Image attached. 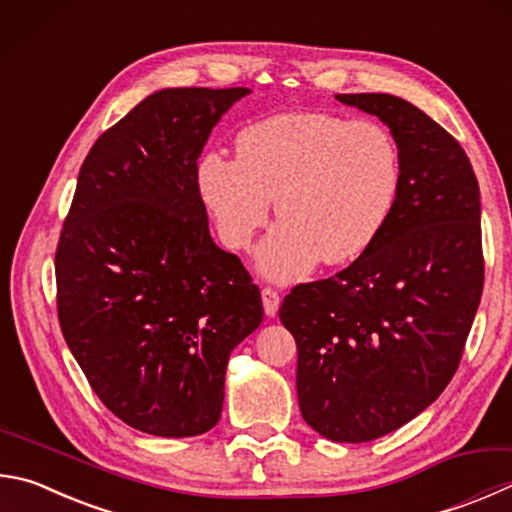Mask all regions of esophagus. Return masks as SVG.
Segmentation results:
<instances>
[{
    "mask_svg": "<svg viewBox=\"0 0 512 512\" xmlns=\"http://www.w3.org/2000/svg\"><path fill=\"white\" fill-rule=\"evenodd\" d=\"M262 302H264V311L266 315H277V309H280V293L273 291V288L264 286L262 288Z\"/></svg>",
    "mask_w": 512,
    "mask_h": 512,
    "instance_id": "obj_1",
    "label": "esophagus"
}]
</instances>
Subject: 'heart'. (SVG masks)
<instances>
[{"mask_svg": "<svg viewBox=\"0 0 512 512\" xmlns=\"http://www.w3.org/2000/svg\"><path fill=\"white\" fill-rule=\"evenodd\" d=\"M237 156L203 154L201 199L219 237L253 244L277 199L282 221L257 248L268 280L297 282L320 264H347L376 244L401 190V156L385 127L327 111H288L237 134Z\"/></svg>", "mask_w": 512, "mask_h": 512, "instance_id": "obj_1", "label": "heart"}]
</instances>
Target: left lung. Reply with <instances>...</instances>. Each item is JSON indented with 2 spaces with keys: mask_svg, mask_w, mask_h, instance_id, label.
Instances as JSON below:
<instances>
[{
  "mask_svg": "<svg viewBox=\"0 0 512 512\" xmlns=\"http://www.w3.org/2000/svg\"><path fill=\"white\" fill-rule=\"evenodd\" d=\"M336 98L389 127L401 190L376 244L329 280L297 284L280 320L297 345L304 421L365 443L430 407L459 367L483 291L481 201L463 147L412 102Z\"/></svg>",
  "mask_w": 512,
  "mask_h": 512,
  "instance_id": "obj_1",
  "label": "left lung"
}]
</instances>
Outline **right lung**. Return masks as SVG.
Listing matches in <instances>:
<instances>
[{
	"mask_svg": "<svg viewBox=\"0 0 512 512\" xmlns=\"http://www.w3.org/2000/svg\"><path fill=\"white\" fill-rule=\"evenodd\" d=\"M250 94L163 89L109 127L80 167L55 250L58 318L89 385L154 436L212 430L230 351L264 318L237 255L210 237L197 159Z\"/></svg>",
	"mask_w": 512,
	"mask_h": 512,
	"instance_id": "right-lung-1",
	"label": "right lung"
}]
</instances>
